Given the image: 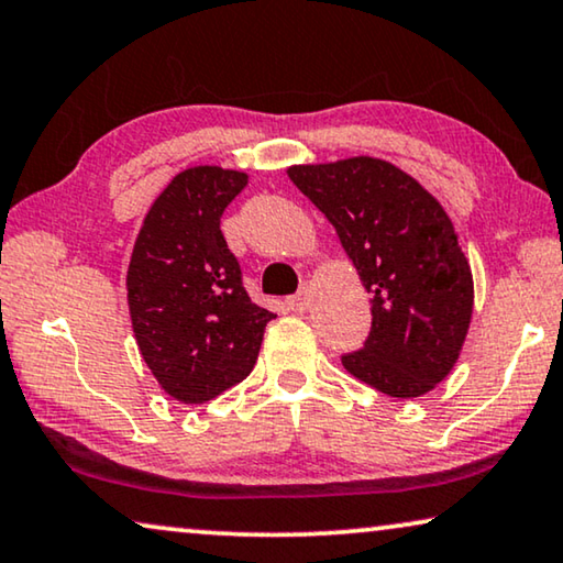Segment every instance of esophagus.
Instances as JSON below:
<instances>
[{"instance_id": "34e87169", "label": "esophagus", "mask_w": 563, "mask_h": 563, "mask_svg": "<svg viewBox=\"0 0 563 563\" xmlns=\"http://www.w3.org/2000/svg\"><path fill=\"white\" fill-rule=\"evenodd\" d=\"M309 301H312V297H309V287L305 284V287H301L295 297L287 299V305H289V309H295V312H307Z\"/></svg>"}]
</instances>
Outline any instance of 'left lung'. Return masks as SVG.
I'll return each instance as SVG.
<instances>
[{
	"label": "left lung",
	"instance_id": "left-lung-1",
	"mask_svg": "<svg viewBox=\"0 0 563 563\" xmlns=\"http://www.w3.org/2000/svg\"><path fill=\"white\" fill-rule=\"evenodd\" d=\"M289 177L335 225L373 297L371 332L342 355L345 371L394 398L427 394L457 363L472 317V272L444 208L373 157L289 167Z\"/></svg>",
	"mask_w": 563,
	"mask_h": 563
}]
</instances>
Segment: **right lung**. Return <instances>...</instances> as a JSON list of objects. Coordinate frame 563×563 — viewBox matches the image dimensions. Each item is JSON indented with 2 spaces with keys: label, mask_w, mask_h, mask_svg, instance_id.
<instances>
[{
  "label": "right lung",
  "mask_w": 563,
  "mask_h": 563,
  "mask_svg": "<svg viewBox=\"0 0 563 563\" xmlns=\"http://www.w3.org/2000/svg\"><path fill=\"white\" fill-rule=\"evenodd\" d=\"M246 183L235 169H185L136 235L126 274L136 345L183 404H206L246 378L276 317L251 301L221 231L223 210Z\"/></svg>",
  "instance_id": "add662e5"
}]
</instances>
